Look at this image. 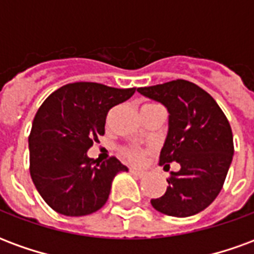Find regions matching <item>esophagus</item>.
<instances>
[{"label": "esophagus", "instance_id": "34e87169", "mask_svg": "<svg viewBox=\"0 0 254 254\" xmlns=\"http://www.w3.org/2000/svg\"><path fill=\"white\" fill-rule=\"evenodd\" d=\"M130 173H132L134 177H137V178H143V177L145 176V173H144V171L137 170V169H130Z\"/></svg>", "mask_w": 254, "mask_h": 254}]
</instances>
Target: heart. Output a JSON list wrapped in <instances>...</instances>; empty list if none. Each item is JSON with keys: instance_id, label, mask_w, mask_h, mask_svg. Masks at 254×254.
Returning a JSON list of instances; mask_svg holds the SVG:
<instances>
[{"instance_id": "heart-1", "label": "heart", "mask_w": 254, "mask_h": 254, "mask_svg": "<svg viewBox=\"0 0 254 254\" xmlns=\"http://www.w3.org/2000/svg\"><path fill=\"white\" fill-rule=\"evenodd\" d=\"M151 106L156 105H145L144 107H151ZM124 155H125L129 160L138 163V162H141V160L144 159V156L147 155V151L141 148H136V147H130V148L124 149Z\"/></svg>"}]
</instances>
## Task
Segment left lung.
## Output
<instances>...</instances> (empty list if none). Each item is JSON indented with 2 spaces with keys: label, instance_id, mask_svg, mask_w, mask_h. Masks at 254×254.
<instances>
[{
  "label": "left lung",
  "instance_id": "left-lung-1",
  "mask_svg": "<svg viewBox=\"0 0 254 254\" xmlns=\"http://www.w3.org/2000/svg\"><path fill=\"white\" fill-rule=\"evenodd\" d=\"M137 91L160 102L169 111V132L160 151V166L171 162L167 190L152 198L159 212L187 218L201 212L216 198L234 155L233 132L222 109L211 95L194 83L173 80Z\"/></svg>",
  "mask_w": 254,
  "mask_h": 254
}]
</instances>
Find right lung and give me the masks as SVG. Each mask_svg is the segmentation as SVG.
Here are the masks:
<instances>
[{"label":"right lung","mask_w":254,"mask_h":254,"mask_svg":"<svg viewBox=\"0 0 254 254\" xmlns=\"http://www.w3.org/2000/svg\"><path fill=\"white\" fill-rule=\"evenodd\" d=\"M134 91L80 81L58 88L42 103L28 137L30 173L36 190L56 212H96L107 201L114 177L127 171L116 156L100 163L87 151L105 134L109 110Z\"/></svg>","instance_id":"obj_1"}]
</instances>
